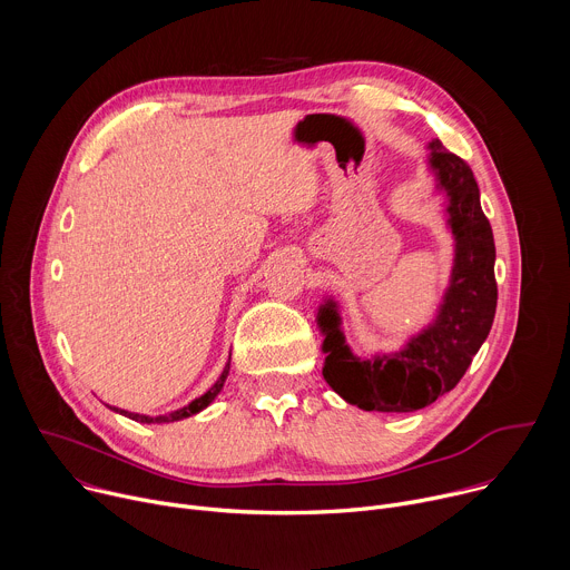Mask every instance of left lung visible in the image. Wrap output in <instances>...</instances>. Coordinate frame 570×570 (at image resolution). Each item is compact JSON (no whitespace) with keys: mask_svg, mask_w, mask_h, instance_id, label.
<instances>
[{"mask_svg":"<svg viewBox=\"0 0 570 570\" xmlns=\"http://www.w3.org/2000/svg\"><path fill=\"white\" fill-rule=\"evenodd\" d=\"M431 167L449 196V225L455 236V264L444 304L420 336L392 356L356 358L345 345L336 304L320 308L322 374L347 403L376 413H413L458 385L475 352L490 336L497 313L494 234L480 207L471 167L442 141H431Z\"/></svg>","mask_w":570,"mask_h":570,"instance_id":"obj_1","label":"left lung"}]
</instances>
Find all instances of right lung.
Returning a JSON list of instances; mask_svg holds the SVG:
<instances>
[{
  "instance_id": "add662e5",
  "label": "right lung",
  "mask_w": 570,
  "mask_h": 570,
  "mask_svg": "<svg viewBox=\"0 0 570 570\" xmlns=\"http://www.w3.org/2000/svg\"><path fill=\"white\" fill-rule=\"evenodd\" d=\"M227 372H229V363L225 365V370H223V374H220V379L203 394V396H198V399H194L189 405H185V409H180V411H174V413H169V415H157V417H148V415H135V413H128V411H119V409H112V411H117V413H121V415H126V417H130V420H135V422H141V424H165V422H178V420H185V417H191V415H196V413H200L203 409H207V405L216 399V394L223 390V383H225V379H227Z\"/></svg>"
}]
</instances>
